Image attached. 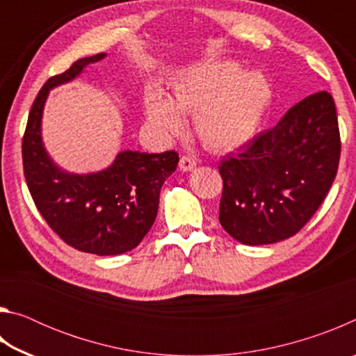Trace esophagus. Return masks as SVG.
I'll list each match as a JSON object with an SVG mask.
<instances>
[{
    "mask_svg": "<svg viewBox=\"0 0 356 356\" xmlns=\"http://www.w3.org/2000/svg\"><path fill=\"white\" fill-rule=\"evenodd\" d=\"M196 166V160L193 159V156H190V155H184V156H180V160H179V168L182 171H191L193 168Z\"/></svg>",
    "mask_w": 356,
    "mask_h": 356,
    "instance_id": "obj_1",
    "label": "esophagus"
}]
</instances>
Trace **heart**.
Returning <instances> with one entry per match:
<instances>
[{
    "label": "heart",
    "mask_w": 356,
    "mask_h": 356,
    "mask_svg": "<svg viewBox=\"0 0 356 356\" xmlns=\"http://www.w3.org/2000/svg\"><path fill=\"white\" fill-rule=\"evenodd\" d=\"M273 99L272 83L261 70H240L231 61L202 64L179 74L165 99L144 95L147 122L163 135L184 130L180 114H195V129L212 150H232L256 135Z\"/></svg>",
    "instance_id": "b5f03b06"
}]
</instances>
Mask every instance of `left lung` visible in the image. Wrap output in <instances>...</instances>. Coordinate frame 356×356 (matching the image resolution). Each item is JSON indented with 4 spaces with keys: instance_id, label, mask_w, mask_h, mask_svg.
Masks as SVG:
<instances>
[{
    "instance_id": "left-lung-1",
    "label": "left lung",
    "mask_w": 356,
    "mask_h": 356,
    "mask_svg": "<svg viewBox=\"0 0 356 356\" xmlns=\"http://www.w3.org/2000/svg\"><path fill=\"white\" fill-rule=\"evenodd\" d=\"M339 156L334 100L327 91L312 94L221 161V226L243 245L295 236L323 202Z\"/></svg>"
}]
</instances>
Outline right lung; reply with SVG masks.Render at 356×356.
<instances>
[{
  "label": "right lung",
  "mask_w": 356,
  "mask_h": 356,
  "mask_svg": "<svg viewBox=\"0 0 356 356\" xmlns=\"http://www.w3.org/2000/svg\"><path fill=\"white\" fill-rule=\"evenodd\" d=\"M104 58L105 53L81 58L48 78L29 111L22 155L29 193L47 225L78 251L116 256L136 248L152 227L160 188L176 171L179 154L124 150L111 166L92 174H70L50 159L40 130L48 92Z\"/></svg>",
  "instance_id": "1"
}]
</instances>
